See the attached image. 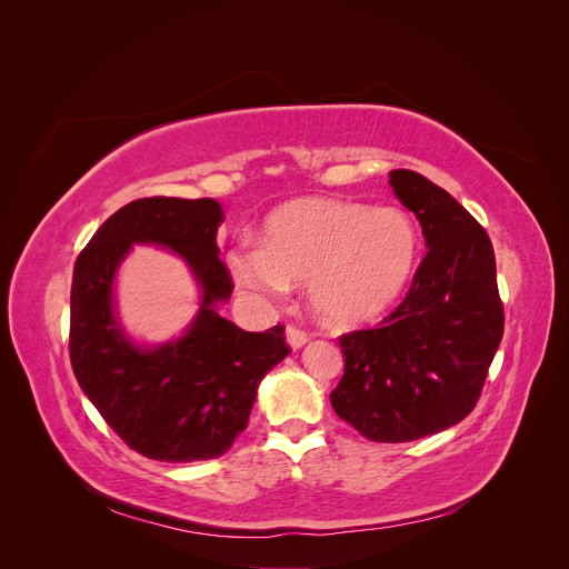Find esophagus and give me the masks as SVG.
<instances>
[{"instance_id":"esophagus-1","label":"esophagus","mask_w":569,"mask_h":569,"mask_svg":"<svg viewBox=\"0 0 569 569\" xmlns=\"http://www.w3.org/2000/svg\"><path fill=\"white\" fill-rule=\"evenodd\" d=\"M284 339H287V343H289V349H291V351H299L301 347H306L308 335H306L303 330H299V327H295V325H287Z\"/></svg>"}]
</instances>
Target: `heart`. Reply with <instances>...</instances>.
<instances>
[{
    "instance_id": "1",
    "label": "heart",
    "mask_w": 569,
    "mask_h": 569,
    "mask_svg": "<svg viewBox=\"0 0 569 569\" xmlns=\"http://www.w3.org/2000/svg\"><path fill=\"white\" fill-rule=\"evenodd\" d=\"M420 251L416 220L401 209L306 197L270 211L261 247H237L228 261L234 282L258 299H282L306 282L318 320L366 327L401 303Z\"/></svg>"
}]
</instances>
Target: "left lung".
<instances>
[{
  "label": "left lung",
  "instance_id": "8db88e82",
  "mask_svg": "<svg viewBox=\"0 0 569 569\" xmlns=\"http://www.w3.org/2000/svg\"><path fill=\"white\" fill-rule=\"evenodd\" d=\"M389 182L429 251L382 327L339 339L343 377L330 401L366 439L399 443L470 416L503 337V306L485 228L416 170H391Z\"/></svg>",
  "mask_w": 569,
  "mask_h": 569
}]
</instances>
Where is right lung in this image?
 <instances>
[{
    "label": "right lung",
    "mask_w": 569,
    "mask_h": 569,
    "mask_svg": "<svg viewBox=\"0 0 569 569\" xmlns=\"http://www.w3.org/2000/svg\"><path fill=\"white\" fill-rule=\"evenodd\" d=\"M222 220L216 199H137L94 232L73 268L76 380L113 432L151 460L220 458L247 429L258 385L289 356L280 325L244 332L220 316L234 287L216 247ZM140 243L176 252L200 287L193 322L159 345L130 338L117 316V270Z\"/></svg>",
    "instance_id": "1"
}]
</instances>
